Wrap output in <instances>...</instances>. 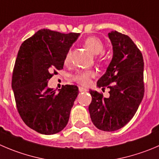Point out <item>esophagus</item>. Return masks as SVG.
I'll return each mask as SVG.
<instances>
[{"instance_id":"esophagus-1","label":"esophagus","mask_w":159,"mask_h":159,"mask_svg":"<svg viewBox=\"0 0 159 159\" xmlns=\"http://www.w3.org/2000/svg\"><path fill=\"white\" fill-rule=\"evenodd\" d=\"M79 90H80V92H86V91H87V89L84 88V87H79Z\"/></svg>"}]
</instances>
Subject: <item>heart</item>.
<instances>
[{
	"label": "heart",
	"instance_id": "b5f03b06",
	"mask_svg": "<svg viewBox=\"0 0 159 159\" xmlns=\"http://www.w3.org/2000/svg\"><path fill=\"white\" fill-rule=\"evenodd\" d=\"M85 46L89 51L93 54H98L103 52L104 43L99 38L96 37H90L84 41ZM71 58V51H68L65 58V63H69ZM95 75V72L93 70L79 71L73 75V80L82 85H88L90 82V79Z\"/></svg>",
	"mask_w": 159,
	"mask_h": 159
}]
</instances>
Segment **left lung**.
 Returning <instances> with one entry per match:
<instances>
[{"mask_svg":"<svg viewBox=\"0 0 159 159\" xmlns=\"http://www.w3.org/2000/svg\"><path fill=\"white\" fill-rule=\"evenodd\" d=\"M113 56L97 86L110 89L109 98L90 90L89 112L93 125L103 131H116L131 120L144 93L143 59L141 52L128 36L113 30L108 33Z\"/></svg>","mask_w":159,"mask_h":159,"instance_id":"obj_1","label":"left lung"}]
</instances>
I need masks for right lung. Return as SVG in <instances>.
<instances>
[{"instance_id":"1","label":"right lung","mask_w":159,"mask_h":159,"mask_svg":"<svg viewBox=\"0 0 159 159\" xmlns=\"http://www.w3.org/2000/svg\"><path fill=\"white\" fill-rule=\"evenodd\" d=\"M79 36L43 29L19 50L11 80L16 106L23 122L41 134H57L69 122L78 87L62 86L56 92L48 83L53 72L63 69L66 54Z\"/></svg>"}]
</instances>
